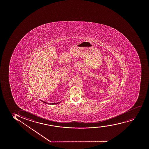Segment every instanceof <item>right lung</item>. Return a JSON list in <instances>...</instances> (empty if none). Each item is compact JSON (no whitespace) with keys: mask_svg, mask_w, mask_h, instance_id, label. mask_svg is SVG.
Returning a JSON list of instances; mask_svg holds the SVG:
<instances>
[{"mask_svg":"<svg viewBox=\"0 0 149 149\" xmlns=\"http://www.w3.org/2000/svg\"><path fill=\"white\" fill-rule=\"evenodd\" d=\"M43 102L45 103H47L46 102H45V101H42ZM58 103H48V104H58Z\"/></svg>","mask_w":149,"mask_h":149,"instance_id":"obj_1","label":"right lung"}]
</instances>
